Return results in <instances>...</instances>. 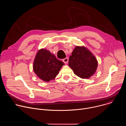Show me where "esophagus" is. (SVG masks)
<instances>
[{"mask_svg": "<svg viewBox=\"0 0 126 126\" xmlns=\"http://www.w3.org/2000/svg\"><path fill=\"white\" fill-rule=\"evenodd\" d=\"M68 57H66V58H64V59H63V62L65 63V64H67V63H68Z\"/></svg>", "mask_w": 126, "mask_h": 126, "instance_id": "1", "label": "esophagus"}]
</instances>
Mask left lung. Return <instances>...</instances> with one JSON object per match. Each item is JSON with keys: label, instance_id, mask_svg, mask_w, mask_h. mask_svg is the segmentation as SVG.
I'll use <instances>...</instances> for the list:
<instances>
[{"label": "left lung", "instance_id": "1", "mask_svg": "<svg viewBox=\"0 0 126 126\" xmlns=\"http://www.w3.org/2000/svg\"><path fill=\"white\" fill-rule=\"evenodd\" d=\"M68 65L77 76L88 79L95 73L98 62L92 53L87 48L76 46L69 57Z\"/></svg>", "mask_w": 126, "mask_h": 126}]
</instances>
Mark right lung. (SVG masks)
I'll use <instances>...</instances> for the list:
<instances>
[{
    "mask_svg": "<svg viewBox=\"0 0 126 126\" xmlns=\"http://www.w3.org/2000/svg\"><path fill=\"white\" fill-rule=\"evenodd\" d=\"M64 65L49 51L42 49L38 51L33 63L35 73L45 82L54 79Z\"/></svg>",
    "mask_w": 126,
    "mask_h": 126,
    "instance_id": "add662e5",
    "label": "right lung"
}]
</instances>
